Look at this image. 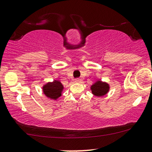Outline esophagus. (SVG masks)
<instances>
[{
  "label": "esophagus",
  "instance_id": "obj_1",
  "mask_svg": "<svg viewBox=\"0 0 152 152\" xmlns=\"http://www.w3.org/2000/svg\"><path fill=\"white\" fill-rule=\"evenodd\" d=\"M81 81V79H80V78H76V79H75V82H76V83H80Z\"/></svg>",
  "mask_w": 152,
  "mask_h": 152
}]
</instances>
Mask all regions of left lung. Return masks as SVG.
<instances>
[{"label": "left lung", "mask_w": 152, "mask_h": 152, "mask_svg": "<svg viewBox=\"0 0 152 152\" xmlns=\"http://www.w3.org/2000/svg\"><path fill=\"white\" fill-rule=\"evenodd\" d=\"M92 93L96 96H103L109 91L108 84L98 81L91 86Z\"/></svg>", "instance_id": "1"}]
</instances>
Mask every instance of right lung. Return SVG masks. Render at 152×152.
Here are the masks:
<instances>
[{
    "label": "right lung",
    "mask_w": 152,
    "mask_h": 152,
    "mask_svg": "<svg viewBox=\"0 0 152 152\" xmlns=\"http://www.w3.org/2000/svg\"><path fill=\"white\" fill-rule=\"evenodd\" d=\"M63 85L61 82L58 81H54L52 83H48L44 86L43 91L44 94L52 99L56 100L58 97L61 96V91L63 90Z\"/></svg>",
    "instance_id": "right-lung-1"
}]
</instances>
